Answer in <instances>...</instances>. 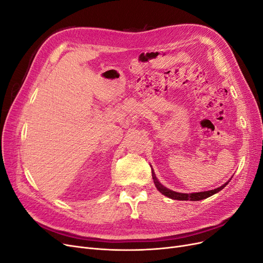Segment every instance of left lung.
Returning a JSON list of instances; mask_svg holds the SVG:
<instances>
[{
	"mask_svg": "<svg viewBox=\"0 0 263 263\" xmlns=\"http://www.w3.org/2000/svg\"><path fill=\"white\" fill-rule=\"evenodd\" d=\"M151 173H153V179H154V182H155V185L156 187L160 191V193H162L163 195L168 196L170 198H172V200H179V201H201V200H204V198H208L212 195H214L215 193L219 192L220 190L224 189L228 183L226 182L225 184H222L221 186L215 189V190H211V191H205V192H198V193H191V194H186V193H178V192H174V191H171L169 189H166L165 186H163L160 182L158 181V179L156 178V174L153 170V168H151Z\"/></svg>",
	"mask_w": 263,
	"mask_h": 263,
	"instance_id": "left-lung-1",
	"label": "left lung"
}]
</instances>
